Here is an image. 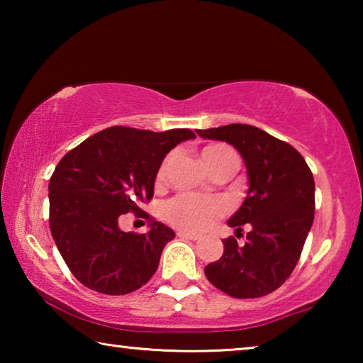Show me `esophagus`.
Wrapping results in <instances>:
<instances>
[{"mask_svg": "<svg viewBox=\"0 0 363 363\" xmlns=\"http://www.w3.org/2000/svg\"><path fill=\"white\" fill-rule=\"evenodd\" d=\"M177 237L179 238H186V240H199L200 235H195V233H189V232H184V230H179L177 232Z\"/></svg>", "mask_w": 363, "mask_h": 363, "instance_id": "obj_1", "label": "esophagus"}]
</instances>
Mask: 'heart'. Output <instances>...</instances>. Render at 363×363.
<instances>
[{"instance_id":"heart-1","label":"heart","mask_w":363,"mask_h":363,"mask_svg":"<svg viewBox=\"0 0 363 363\" xmlns=\"http://www.w3.org/2000/svg\"><path fill=\"white\" fill-rule=\"evenodd\" d=\"M233 150L223 144H211L201 152V158L206 164V168L216 160L225 155H232ZM168 160L158 169L157 182H162L167 173ZM227 213V205L224 200L216 196L196 195V194H179L168 200L162 208L163 218L171 225L182 229L186 232H201L210 229V227L220 219Z\"/></svg>"}]
</instances>
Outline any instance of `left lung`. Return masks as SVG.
Segmentation results:
<instances>
[{"label":"left lung","instance_id":"obj_1","mask_svg":"<svg viewBox=\"0 0 363 363\" xmlns=\"http://www.w3.org/2000/svg\"><path fill=\"white\" fill-rule=\"evenodd\" d=\"M203 139L224 140L240 153L248 173V192L227 220L235 235L247 225V242L223 240L224 253L208 264L205 275L232 298H261L290 277L314 223L315 182L303 155L251 125L196 130Z\"/></svg>","mask_w":363,"mask_h":363}]
</instances>
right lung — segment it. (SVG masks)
Segmentation results:
<instances>
[{
    "label": "right lung",
    "mask_w": 363,
    "mask_h": 363,
    "mask_svg": "<svg viewBox=\"0 0 363 363\" xmlns=\"http://www.w3.org/2000/svg\"><path fill=\"white\" fill-rule=\"evenodd\" d=\"M194 131L112 126L65 153L49 179V227L60 256L84 286L128 294L152 279L174 232L144 213L150 230L123 232L125 213L152 200L163 158Z\"/></svg>",
    "instance_id": "obj_1"
}]
</instances>
